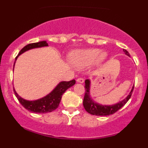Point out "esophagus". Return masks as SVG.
<instances>
[{
    "label": "esophagus",
    "mask_w": 148,
    "mask_h": 148,
    "mask_svg": "<svg viewBox=\"0 0 148 148\" xmlns=\"http://www.w3.org/2000/svg\"><path fill=\"white\" fill-rule=\"evenodd\" d=\"M77 82H79V83L82 84V83H84V79L83 78H81V77H80V78L77 79Z\"/></svg>",
    "instance_id": "1"
}]
</instances>
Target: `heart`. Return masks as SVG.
I'll return each mask as SVG.
<instances>
[{
    "label": "heart",
    "instance_id": "1",
    "mask_svg": "<svg viewBox=\"0 0 148 148\" xmlns=\"http://www.w3.org/2000/svg\"><path fill=\"white\" fill-rule=\"evenodd\" d=\"M104 52L99 53V49H89L84 50L74 51L69 55V61L71 64L78 69H84L94 64L101 63L105 59Z\"/></svg>",
    "mask_w": 148,
    "mask_h": 148
}]
</instances>
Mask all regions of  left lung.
Returning a JSON list of instances; mask_svg holds the SVG:
<instances>
[{
  "label": "left lung",
  "mask_w": 148,
  "mask_h": 148,
  "mask_svg": "<svg viewBox=\"0 0 148 148\" xmlns=\"http://www.w3.org/2000/svg\"><path fill=\"white\" fill-rule=\"evenodd\" d=\"M123 51L125 52V54L127 56H130V53L128 51L125 49H123ZM85 94L83 100V105L84 107L85 110L89 114H92V115H97V116H107L112 114L115 113L116 112L118 111L120 108H122L127 102L129 100L130 98L132 96V92L134 89V86L132 87V90H131L130 95L117 104H114V105L111 106H106V105H101V104H97V103L94 102L91 99L90 96H89V88H90V82L89 79L85 80Z\"/></svg>",
  "instance_id": "left-lung-1"
}]
</instances>
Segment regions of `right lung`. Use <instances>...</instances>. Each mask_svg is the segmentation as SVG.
<instances>
[{
    "label": "right lung",
    "instance_id": "1",
    "mask_svg": "<svg viewBox=\"0 0 148 148\" xmlns=\"http://www.w3.org/2000/svg\"><path fill=\"white\" fill-rule=\"evenodd\" d=\"M47 46L48 44L45 41L28 44V45L24 46L20 51L18 56H16V60L19 55L23 53V52L29 50V49ZM75 83L76 81L74 79L69 82H62L47 96L35 101L26 100V99H23L20 96H18V94L16 92V91H15V89H13V91H14L15 95L17 97L18 100L19 101V102L21 104V105L25 109H26L28 111L32 112L38 113V114H44V113L51 112L56 110L59 107V103H60L61 99H62V97L63 95V94L65 92V91L66 89H68L69 87L72 86L73 85L75 84Z\"/></svg>",
    "mask_w": 148,
    "mask_h": 148
}]
</instances>
